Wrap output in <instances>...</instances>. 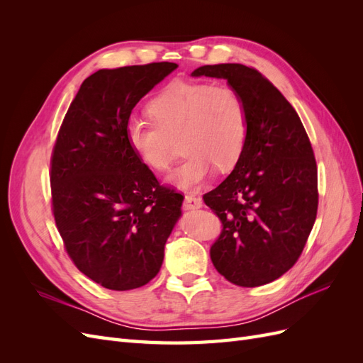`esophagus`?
I'll list each match as a JSON object with an SVG mask.
<instances>
[{
	"label": "esophagus",
	"instance_id": "1",
	"mask_svg": "<svg viewBox=\"0 0 363 363\" xmlns=\"http://www.w3.org/2000/svg\"><path fill=\"white\" fill-rule=\"evenodd\" d=\"M203 206V201L200 196H195V195H184V200H183V207L188 208V211H191V208H200Z\"/></svg>",
	"mask_w": 363,
	"mask_h": 363
}]
</instances>
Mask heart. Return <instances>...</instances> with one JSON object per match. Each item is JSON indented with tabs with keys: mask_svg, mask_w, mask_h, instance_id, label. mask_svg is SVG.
I'll return each instance as SVG.
<instances>
[{
	"mask_svg": "<svg viewBox=\"0 0 363 363\" xmlns=\"http://www.w3.org/2000/svg\"><path fill=\"white\" fill-rule=\"evenodd\" d=\"M147 112L153 121H130L125 142L152 171H164L180 138L184 159L167 177L180 189H196L215 168H233L248 138L244 98L230 84L203 80H171L152 95Z\"/></svg>",
	"mask_w": 363,
	"mask_h": 363,
	"instance_id": "b5f03b06",
	"label": "heart"
}]
</instances>
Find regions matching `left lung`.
Masks as SVG:
<instances>
[{
  "label": "left lung",
  "mask_w": 363,
  "mask_h": 363,
  "mask_svg": "<svg viewBox=\"0 0 363 363\" xmlns=\"http://www.w3.org/2000/svg\"><path fill=\"white\" fill-rule=\"evenodd\" d=\"M192 75L225 79L244 98L242 156L203 200L223 224L211 247L216 271L238 286H262L295 265L315 224L318 168L311 140L295 108L257 69L219 63Z\"/></svg>",
  "instance_id": "obj_1"
}]
</instances>
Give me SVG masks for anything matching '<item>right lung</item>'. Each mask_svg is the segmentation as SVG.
Returning a JSON list of instances; mask_svg holds the SVG:
<instances>
[{
  "label": "right lung",
  "instance_id": "right-lung-1",
  "mask_svg": "<svg viewBox=\"0 0 363 363\" xmlns=\"http://www.w3.org/2000/svg\"><path fill=\"white\" fill-rule=\"evenodd\" d=\"M177 63L100 69L82 83L50 163L51 208L68 256L112 291L157 276L183 195L160 184L125 142L133 107Z\"/></svg>",
  "mask_w": 363,
  "mask_h": 363
}]
</instances>
